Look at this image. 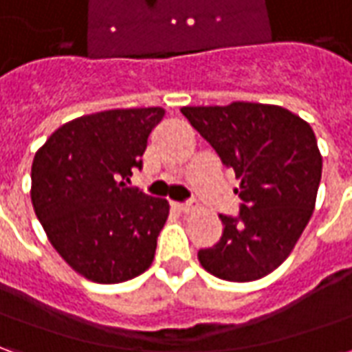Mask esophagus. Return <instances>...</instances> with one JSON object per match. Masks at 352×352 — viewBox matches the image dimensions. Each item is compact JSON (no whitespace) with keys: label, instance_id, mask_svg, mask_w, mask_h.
I'll use <instances>...</instances> for the list:
<instances>
[{"label":"esophagus","instance_id":"34e87169","mask_svg":"<svg viewBox=\"0 0 352 352\" xmlns=\"http://www.w3.org/2000/svg\"><path fill=\"white\" fill-rule=\"evenodd\" d=\"M171 207L175 209V211H179V213H190V211H194V204H179V201H173L171 204Z\"/></svg>","mask_w":352,"mask_h":352}]
</instances>
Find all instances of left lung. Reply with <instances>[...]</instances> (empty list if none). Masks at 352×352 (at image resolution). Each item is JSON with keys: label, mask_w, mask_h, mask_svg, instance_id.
<instances>
[{"label": "left lung", "mask_w": 352, "mask_h": 352, "mask_svg": "<svg viewBox=\"0 0 352 352\" xmlns=\"http://www.w3.org/2000/svg\"><path fill=\"white\" fill-rule=\"evenodd\" d=\"M239 179V213L221 214V239L198 252L214 277L256 280L279 267L307 226L322 156L311 126L279 105L234 101L181 109Z\"/></svg>", "instance_id": "1"}]
</instances>
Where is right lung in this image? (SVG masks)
Segmentation results:
<instances>
[{"label": "right lung", "instance_id": "right-lung-1", "mask_svg": "<svg viewBox=\"0 0 352 352\" xmlns=\"http://www.w3.org/2000/svg\"><path fill=\"white\" fill-rule=\"evenodd\" d=\"M162 107L113 109L60 126L35 153L32 204L52 247L96 283L146 272L169 204L128 186Z\"/></svg>", "mask_w": 352, "mask_h": 352}]
</instances>
